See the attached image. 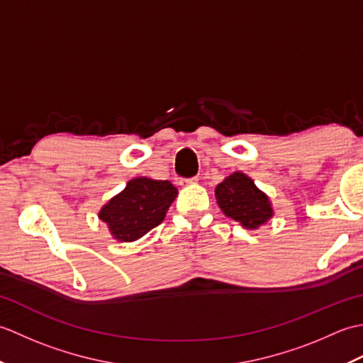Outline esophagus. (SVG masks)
I'll return each mask as SVG.
<instances>
[{"label": "esophagus", "instance_id": "esophagus-1", "mask_svg": "<svg viewBox=\"0 0 363 363\" xmlns=\"http://www.w3.org/2000/svg\"><path fill=\"white\" fill-rule=\"evenodd\" d=\"M184 182H186L187 186H191V184H198V177H190V179H186Z\"/></svg>", "mask_w": 363, "mask_h": 363}]
</instances>
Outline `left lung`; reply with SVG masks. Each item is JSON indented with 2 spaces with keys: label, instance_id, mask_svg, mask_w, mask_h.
<instances>
[{
  "label": "left lung",
  "instance_id": "1",
  "mask_svg": "<svg viewBox=\"0 0 363 363\" xmlns=\"http://www.w3.org/2000/svg\"><path fill=\"white\" fill-rule=\"evenodd\" d=\"M215 198L228 218L256 230L273 218L274 209L269 196L264 194L248 174L234 172L215 187Z\"/></svg>",
  "mask_w": 363,
  "mask_h": 363
}]
</instances>
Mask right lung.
<instances>
[{
  "mask_svg": "<svg viewBox=\"0 0 363 363\" xmlns=\"http://www.w3.org/2000/svg\"><path fill=\"white\" fill-rule=\"evenodd\" d=\"M176 196L177 189L169 181L134 177L99 209L98 218L106 223L113 240L130 243L164 221Z\"/></svg>",
  "mask_w": 363,
  "mask_h": 363,
  "instance_id": "add662e5",
  "label": "right lung"
}]
</instances>
